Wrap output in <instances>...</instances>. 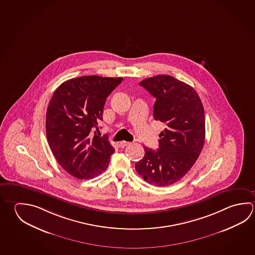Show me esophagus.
<instances>
[{
    "label": "esophagus",
    "mask_w": 255,
    "mask_h": 255,
    "mask_svg": "<svg viewBox=\"0 0 255 255\" xmlns=\"http://www.w3.org/2000/svg\"><path fill=\"white\" fill-rule=\"evenodd\" d=\"M131 143L129 142H126V141H122L120 143V146H121V148H125L126 146H128V145H129Z\"/></svg>",
    "instance_id": "obj_1"
}]
</instances>
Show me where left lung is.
I'll use <instances>...</instances> for the list:
<instances>
[{"label":"left lung","instance_id":"1","mask_svg":"<svg viewBox=\"0 0 255 255\" xmlns=\"http://www.w3.org/2000/svg\"><path fill=\"white\" fill-rule=\"evenodd\" d=\"M139 85L156 99L153 119L165 128L159 134L157 150L144 146L135 170L151 185H171L190 171L203 148V105L190 85L167 74L144 79Z\"/></svg>","mask_w":255,"mask_h":255}]
</instances>
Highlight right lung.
<instances>
[{
  "label": "right lung",
  "instance_id": "add662e5",
  "mask_svg": "<svg viewBox=\"0 0 255 255\" xmlns=\"http://www.w3.org/2000/svg\"><path fill=\"white\" fill-rule=\"evenodd\" d=\"M122 77L97 75L71 79L56 89L46 117L47 142L61 167L77 179H92L105 171L115 149L98 130L107 98Z\"/></svg>",
  "mask_w": 255,
  "mask_h": 255
}]
</instances>
